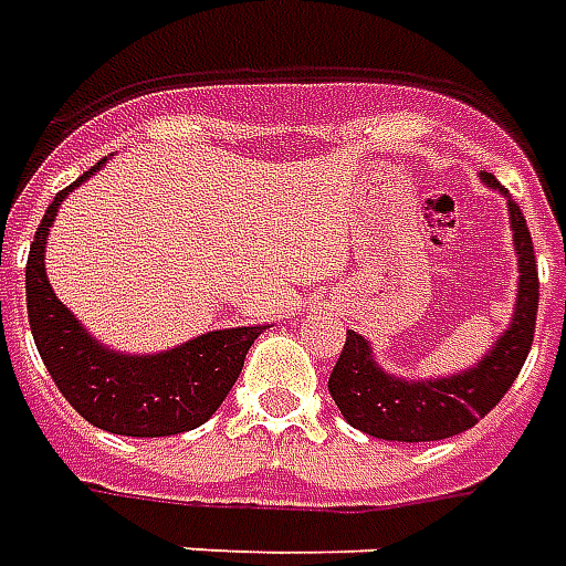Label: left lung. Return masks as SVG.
<instances>
[{"label":"left lung","instance_id":"left-lung-1","mask_svg":"<svg viewBox=\"0 0 566 566\" xmlns=\"http://www.w3.org/2000/svg\"><path fill=\"white\" fill-rule=\"evenodd\" d=\"M479 178L485 187L503 193L510 211L512 245L518 258V287L510 327L500 333L479 364L437 379L394 376L376 360L369 339L348 331L327 388L345 421L369 437L388 442H437L458 437L503 400L527 360L539 306L534 242L518 202H512L491 172H479Z\"/></svg>","mask_w":566,"mask_h":566}]
</instances>
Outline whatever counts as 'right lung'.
Returning a JSON list of instances; mask_svg holds the SVG:
<instances>
[{
    "label": "right lung",
    "mask_w": 566,
    "mask_h": 566,
    "mask_svg": "<svg viewBox=\"0 0 566 566\" xmlns=\"http://www.w3.org/2000/svg\"><path fill=\"white\" fill-rule=\"evenodd\" d=\"M105 160L60 190L44 211L27 260V315L51 379L81 418L117 437H175L206 424L242 373L248 348L266 324L209 331L157 355H127L99 343L56 300L44 248L60 206Z\"/></svg>",
    "instance_id": "1"
}]
</instances>
